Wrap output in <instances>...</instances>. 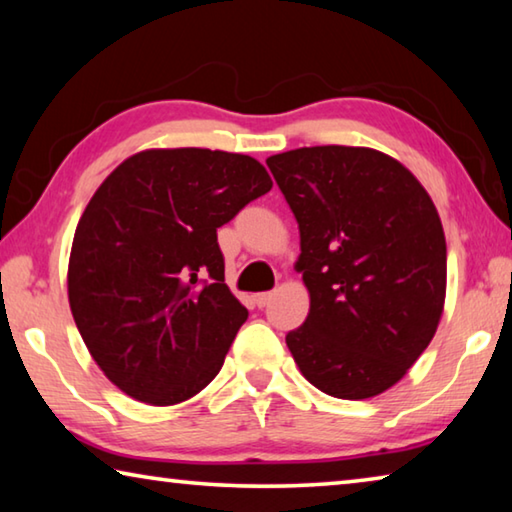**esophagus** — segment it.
<instances>
[{
	"mask_svg": "<svg viewBox=\"0 0 512 512\" xmlns=\"http://www.w3.org/2000/svg\"><path fill=\"white\" fill-rule=\"evenodd\" d=\"M271 298H273V293H257L255 296V305L262 309V307H266L268 302H271Z\"/></svg>",
	"mask_w": 512,
	"mask_h": 512,
	"instance_id": "34e87169",
	"label": "esophagus"
}]
</instances>
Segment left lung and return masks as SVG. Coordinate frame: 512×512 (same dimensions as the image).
<instances>
[{"label":"left lung","mask_w":512,"mask_h":512,"mask_svg":"<svg viewBox=\"0 0 512 512\" xmlns=\"http://www.w3.org/2000/svg\"><path fill=\"white\" fill-rule=\"evenodd\" d=\"M298 221L309 314L287 345L309 384L339 400L395 386L445 307L447 244L436 205L391 155L305 146L266 160Z\"/></svg>","instance_id":"8db88e82"}]
</instances>
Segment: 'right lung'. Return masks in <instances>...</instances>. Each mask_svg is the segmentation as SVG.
Listing matches in <instances>:
<instances>
[{"label":"right lung","instance_id":"obj_1","mask_svg":"<svg viewBox=\"0 0 512 512\" xmlns=\"http://www.w3.org/2000/svg\"><path fill=\"white\" fill-rule=\"evenodd\" d=\"M271 187L250 155L149 149L94 192L74 232L67 296L119 391L171 406L219 375L248 309L225 284L216 228Z\"/></svg>","mask_w":512,"mask_h":512}]
</instances>
